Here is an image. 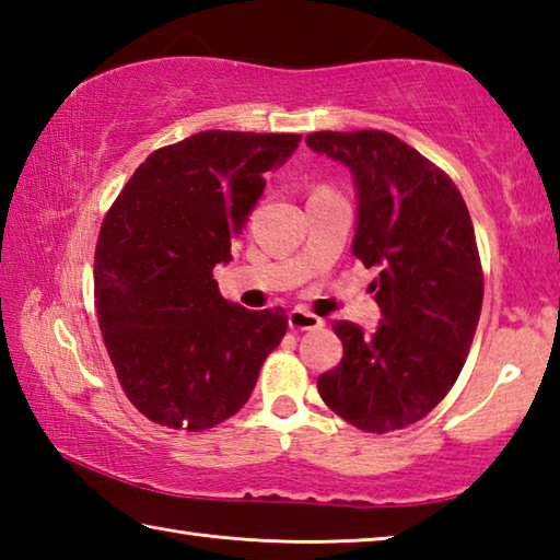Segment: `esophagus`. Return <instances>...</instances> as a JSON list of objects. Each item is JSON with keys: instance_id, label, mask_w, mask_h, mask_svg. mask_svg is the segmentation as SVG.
Listing matches in <instances>:
<instances>
[{"instance_id": "34e87169", "label": "esophagus", "mask_w": 560, "mask_h": 560, "mask_svg": "<svg viewBox=\"0 0 560 560\" xmlns=\"http://www.w3.org/2000/svg\"><path fill=\"white\" fill-rule=\"evenodd\" d=\"M320 326H324V320L314 314H308V311H303V308L289 311V328L291 330H316Z\"/></svg>"}]
</instances>
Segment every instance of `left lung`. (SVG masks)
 <instances>
[{"mask_svg": "<svg viewBox=\"0 0 560 560\" xmlns=\"http://www.w3.org/2000/svg\"><path fill=\"white\" fill-rule=\"evenodd\" d=\"M306 145L350 170L353 254L377 269L383 314L373 334L336 320L343 358L318 393L358 430L407 428L450 393L479 324L485 277L469 210L438 165L390 132L320 130Z\"/></svg>", "mask_w": 560, "mask_h": 560, "instance_id": "8db88e82", "label": "left lung"}]
</instances>
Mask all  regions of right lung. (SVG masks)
Listing matches in <instances>:
<instances>
[{
	"label": "right lung",
	"instance_id": "right-lung-1",
	"mask_svg": "<svg viewBox=\"0 0 560 560\" xmlns=\"http://www.w3.org/2000/svg\"><path fill=\"white\" fill-rule=\"evenodd\" d=\"M293 132L205 130L160 148L122 187L96 246L103 343L148 420L202 432L240 412L287 334L281 308L226 301L212 277Z\"/></svg>",
	"mask_w": 560,
	"mask_h": 560
}]
</instances>
